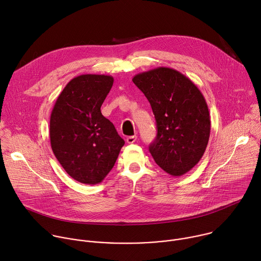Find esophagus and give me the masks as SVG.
Instances as JSON below:
<instances>
[{
  "label": "esophagus",
  "mask_w": 261,
  "mask_h": 261,
  "mask_svg": "<svg viewBox=\"0 0 261 261\" xmlns=\"http://www.w3.org/2000/svg\"><path fill=\"white\" fill-rule=\"evenodd\" d=\"M136 139H137V136H136V135H134V136H128V137L126 138V141H127V143H134V142L136 141Z\"/></svg>",
  "instance_id": "obj_1"
}]
</instances>
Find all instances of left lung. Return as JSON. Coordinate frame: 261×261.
<instances>
[{"label": "left lung", "instance_id": "8db88e82", "mask_svg": "<svg viewBox=\"0 0 261 261\" xmlns=\"http://www.w3.org/2000/svg\"><path fill=\"white\" fill-rule=\"evenodd\" d=\"M150 102L157 136L148 150L168 174L180 176L202 158L211 133L207 104L194 83L180 72L158 67L132 79Z\"/></svg>", "mask_w": 261, "mask_h": 261}]
</instances>
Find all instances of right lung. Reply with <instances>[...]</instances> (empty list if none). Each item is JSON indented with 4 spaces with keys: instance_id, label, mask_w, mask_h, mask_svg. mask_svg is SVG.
Returning a JSON list of instances; mask_svg holds the SVG:
<instances>
[{
    "instance_id": "1",
    "label": "right lung",
    "mask_w": 261,
    "mask_h": 261,
    "mask_svg": "<svg viewBox=\"0 0 261 261\" xmlns=\"http://www.w3.org/2000/svg\"><path fill=\"white\" fill-rule=\"evenodd\" d=\"M113 85L114 77L104 74L74 77L61 92L51 111L53 152L65 171L83 184L101 182L125 144L100 109Z\"/></svg>"
}]
</instances>
